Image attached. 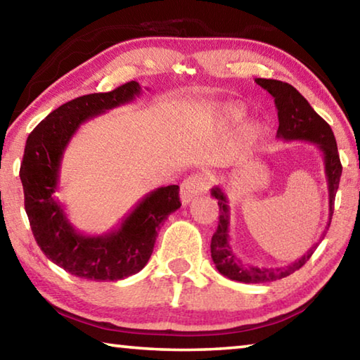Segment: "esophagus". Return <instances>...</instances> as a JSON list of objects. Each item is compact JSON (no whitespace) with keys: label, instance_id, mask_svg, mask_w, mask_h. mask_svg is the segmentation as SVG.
Here are the masks:
<instances>
[{"label":"esophagus","instance_id":"esophagus-1","mask_svg":"<svg viewBox=\"0 0 360 360\" xmlns=\"http://www.w3.org/2000/svg\"><path fill=\"white\" fill-rule=\"evenodd\" d=\"M208 188V182L203 176H188L187 179L181 184V202L184 206H187L195 198H198L200 195H203Z\"/></svg>","mask_w":360,"mask_h":360}]
</instances>
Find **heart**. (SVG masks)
<instances>
[{"mask_svg": "<svg viewBox=\"0 0 360 360\" xmlns=\"http://www.w3.org/2000/svg\"><path fill=\"white\" fill-rule=\"evenodd\" d=\"M225 111H227V114L230 115V117H238V115L243 112V109L240 106H236V105H230V106H227V109H225Z\"/></svg>", "mask_w": 360, "mask_h": 360, "instance_id": "heart-1", "label": "heart"}]
</instances>
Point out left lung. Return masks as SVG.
Here are the masks:
<instances>
[{
	"label": "left lung",
	"instance_id": "left-lung-1",
	"mask_svg": "<svg viewBox=\"0 0 360 360\" xmlns=\"http://www.w3.org/2000/svg\"><path fill=\"white\" fill-rule=\"evenodd\" d=\"M262 89H265L273 98L278 109V133L276 136L284 141H309L318 146L319 150L324 155L326 176L328 186V222L326 225L324 233L321 236L324 238L330 221L333 216L335 195H337L340 178H341V162L338 155L337 141H335L333 131L330 125L321 117V115L309 106V103L304 100V96L298 92L295 87H292L288 82L275 81V79H255ZM211 195L217 200L219 205V225L211 238V257L214 262L219 273L229 279L240 283L260 284L268 281H276L292 275L298 268H302L311 257L313 252L318 248V243L309 248V251L295 260L294 264L283 268H259L255 265H243V262L231 252L229 245V227H230V210L229 202L221 187L211 188Z\"/></svg>",
	"mask_w": 360,
	"mask_h": 360
}]
</instances>
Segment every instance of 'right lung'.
I'll list each match as a JSON object with an SVG mask.
<instances>
[{"instance_id": "add662e5", "label": "right lung", "mask_w": 360, "mask_h": 360, "mask_svg": "<svg viewBox=\"0 0 360 360\" xmlns=\"http://www.w3.org/2000/svg\"><path fill=\"white\" fill-rule=\"evenodd\" d=\"M139 94L141 85L130 81L112 92L79 96L52 111L27 138L20 181L30 227L46 257L77 278L119 281L141 271L154 251L162 222L181 206L179 186L158 187L117 229L95 236L79 233L56 198L63 152L79 127Z\"/></svg>"}]
</instances>
